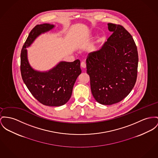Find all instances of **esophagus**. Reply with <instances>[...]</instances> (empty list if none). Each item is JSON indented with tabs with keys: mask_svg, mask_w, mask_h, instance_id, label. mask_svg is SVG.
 <instances>
[{
	"mask_svg": "<svg viewBox=\"0 0 158 158\" xmlns=\"http://www.w3.org/2000/svg\"><path fill=\"white\" fill-rule=\"evenodd\" d=\"M81 68H86V64H85V63L84 62H82L81 63Z\"/></svg>",
	"mask_w": 158,
	"mask_h": 158,
	"instance_id": "34e87169",
	"label": "esophagus"
}]
</instances>
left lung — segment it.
Segmentation results:
<instances>
[{"mask_svg":"<svg viewBox=\"0 0 158 158\" xmlns=\"http://www.w3.org/2000/svg\"><path fill=\"white\" fill-rule=\"evenodd\" d=\"M113 34L86 59L92 94L102 105L119 102L136 83L138 55L131 35L121 25L108 23Z\"/></svg>","mask_w":158,"mask_h":158,"instance_id":"8db88e82","label":"left lung"}]
</instances>
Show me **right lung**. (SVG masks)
I'll use <instances>...</instances> for the list:
<instances>
[{"instance_id": "1", "label": "right lung", "mask_w": 158, "mask_h": 158, "mask_svg": "<svg viewBox=\"0 0 158 158\" xmlns=\"http://www.w3.org/2000/svg\"><path fill=\"white\" fill-rule=\"evenodd\" d=\"M54 27L53 24L44 23L32 29L21 50L20 70L24 84L35 98L43 105L59 106L65 104L71 96L75 82L81 73L80 61H62L48 71L40 72L30 65L26 49L38 36Z\"/></svg>"}]
</instances>
